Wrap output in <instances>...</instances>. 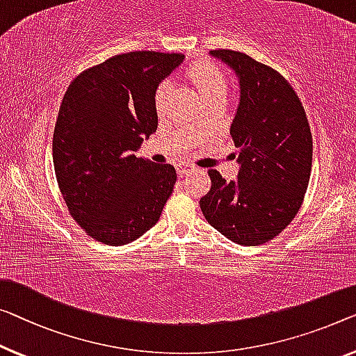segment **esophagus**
I'll return each instance as SVG.
<instances>
[{"label":"esophagus","mask_w":356,"mask_h":356,"mask_svg":"<svg viewBox=\"0 0 356 356\" xmlns=\"http://www.w3.org/2000/svg\"><path fill=\"white\" fill-rule=\"evenodd\" d=\"M176 168H177L179 176H187V174L192 171V166H190V164H184V163H179Z\"/></svg>","instance_id":"1"}]
</instances>
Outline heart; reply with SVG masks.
Wrapping results in <instances>:
<instances>
[{"label": "heart", "instance_id": "1", "mask_svg": "<svg viewBox=\"0 0 356 356\" xmlns=\"http://www.w3.org/2000/svg\"><path fill=\"white\" fill-rule=\"evenodd\" d=\"M185 76L196 88L206 104L212 100H225L229 95V79L216 63L206 60L190 63L185 70ZM169 92H171V86L168 81H163L156 86L155 94H153V105H155L158 115L166 110Z\"/></svg>", "mask_w": 356, "mask_h": 356}]
</instances>
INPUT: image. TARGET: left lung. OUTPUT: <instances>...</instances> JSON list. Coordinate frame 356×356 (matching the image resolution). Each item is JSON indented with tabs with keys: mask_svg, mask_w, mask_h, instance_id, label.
<instances>
[{
	"mask_svg": "<svg viewBox=\"0 0 356 356\" xmlns=\"http://www.w3.org/2000/svg\"><path fill=\"white\" fill-rule=\"evenodd\" d=\"M236 72L241 100L230 127L241 163L236 182L209 169L200 200L206 220L238 245L278 236L299 212L309 187L314 140L299 95L280 72L240 51L214 49Z\"/></svg>",
	"mask_w": 356,
	"mask_h": 356,
	"instance_id": "1",
	"label": "left lung"
}]
</instances>
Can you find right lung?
I'll return each mask as SVG.
<instances>
[{
	"mask_svg": "<svg viewBox=\"0 0 356 356\" xmlns=\"http://www.w3.org/2000/svg\"><path fill=\"white\" fill-rule=\"evenodd\" d=\"M182 54L132 51L79 73L52 137L57 185L73 220L95 241L121 246L160 220L177 174L131 152L153 134V94Z\"/></svg>",
	"mask_w": 356,
	"mask_h": 356,
	"instance_id": "obj_1",
	"label": "right lung"
}]
</instances>
